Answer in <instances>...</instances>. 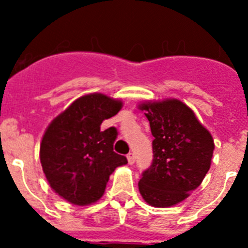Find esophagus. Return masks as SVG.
<instances>
[{
  "label": "esophagus",
  "instance_id": "obj_1",
  "mask_svg": "<svg viewBox=\"0 0 248 248\" xmlns=\"http://www.w3.org/2000/svg\"><path fill=\"white\" fill-rule=\"evenodd\" d=\"M126 157H128L129 164H134L135 163V154H134V153H129V154L126 155Z\"/></svg>",
  "mask_w": 248,
  "mask_h": 248
}]
</instances>
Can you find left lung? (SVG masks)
Masks as SVG:
<instances>
[{"label": "left lung", "instance_id": "obj_1", "mask_svg": "<svg viewBox=\"0 0 248 248\" xmlns=\"http://www.w3.org/2000/svg\"><path fill=\"white\" fill-rule=\"evenodd\" d=\"M150 123L153 163L141 174L139 191L151 206L181 202L202 183L214 153L211 134L194 111L176 99L140 105Z\"/></svg>", "mask_w": 248, "mask_h": 248}]
</instances>
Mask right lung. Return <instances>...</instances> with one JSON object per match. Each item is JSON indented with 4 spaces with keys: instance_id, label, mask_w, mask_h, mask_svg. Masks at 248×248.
I'll return each instance as SVG.
<instances>
[{
    "instance_id": "obj_1",
    "label": "right lung",
    "mask_w": 248,
    "mask_h": 248,
    "mask_svg": "<svg viewBox=\"0 0 248 248\" xmlns=\"http://www.w3.org/2000/svg\"><path fill=\"white\" fill-rule=\"evenodd\" d=\"M122 109V102L88 94L72 103L50 123L41 143V164L50 187L76 205L95 202L115 168L125 165L113 150L118 131L100 130L105 119Z\"/></svg>"
}]
</instances>
